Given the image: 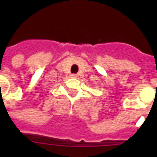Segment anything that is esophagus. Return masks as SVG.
I'll return each instance as SVG.
<instances>
[{
    "label": "esophagus",
    "instance_id": "1",
    "mask_svg": "<svg viewBox=\"0 0 157 157\" xmlns=\"http://www.w3.org/2000/svg\"><path fill=\"white\" fill-rule=\"evenodd\" d=\"M70 76H71V78H76V77H77V76H76V74H71Z\"/></svg>",
    "mask_w": 157,
    "mask_h": 157
}]
</instances>
